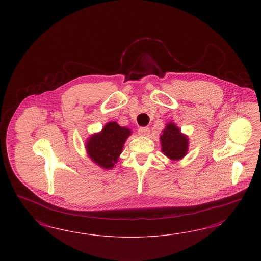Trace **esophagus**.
I'll return each instance as SVG.
<instances>
[{"mask_svg":"<svg viewBox=\"0 0 261 261\" xmlns=\"http://www.w3.org/2000/svg\"><path fill=\"white\" fill-rule=\"evenodd\" d=\"M149 133H150L149 127H141L139 129V134L141 135V136H147Z\"/></svg>","mask_w":261,"mask_h":261,"instance_id":"34e87169","label":"esophagus"}]
</instances>
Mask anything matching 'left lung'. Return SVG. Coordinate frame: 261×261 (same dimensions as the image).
Segmentation results:
<instances>
[{
    "instance_id": "obj_1",
    "label": "left lung",
    "mask_w": 261,
    "mask_h": 261,
    "mask_svg": "<svg viewBox=\"0 0 261 261\" xmlns=\"http://www.w3.org/2000/svg\"><path fill=\"white\" fill-rule=\"evenodd\" d=\"M162 151L166 157L177 161L182 159L188 151V138L181 134L179 128L174 123H169L161 135Z\"/></svg>"
}]
</instances>
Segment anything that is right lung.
Listing matches in <instances>:
<instances>
[{"label":"right lung","instance_id":"right-lung-1","mask_svg":"<svg viewBox=\"0 0 261 261\" xmlns=\"http://www.w3.org/2000/svg\"><path fill=\"white\" fill-rule=\"evenodd\" d=\"M130 134V129L117 122L107 123L100 133L90 137L86 144L89 157L105 169L114 167Z\"/></svg>","mask_w":261,"mask_h":261}]
</instances>
